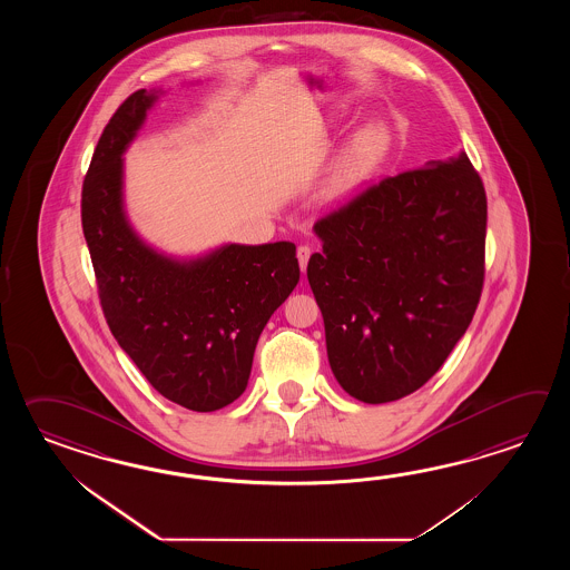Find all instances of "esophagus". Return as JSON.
I'll return each instance as SVG.
<instances>
[{"label":"esophagus","mask_w":570,"mask_h":570,"mask_svg":"<svg viewBox=\"0 0 570 570\" xmlns=\"http://www.w3.org/2000/svg\"><path fill=\"white\" fill-rule=\"evenodd\" d=\"M312 246H307V244H302L299 248H297V261H299V267H302L303 273H305V268H307V261H309V256H312Z\"/></svg>","instance_id":"obj_1"}]
</instances>
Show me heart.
<instances>
[{"instance_id":"heart-1","label":"heart","mask_w":570,"mask_h":570,"mask_svg":"<svg viewBox=\"0 0 570 570\" xmlns=\"http://www.w3.org/2000/svg\"><path fill=\"white\" fill-rule=\"evenodd\" d=\"M387 148V132L379 124H368L352 136L351 145L344 153L336 177L330 183V195L340 197L348 194L366 173L375 167Z\"/></svg>"}]
</instances>
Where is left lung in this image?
<instances>
[{
    "instance_id": "8db88e82",
    "label": "left lung",
    "mask_w": 570,
    "mask_h": 570,
    "mask_svg": "<svg viewBox=\"0 0 570 570\" xmlns=\"http://www.w3.org/2000/svg\"><path fill=\"white\" fill-rule=\"evenodd\" d=\"M307 281L340 387L364 403L422 387L481 299L487 195L461 153L387 177L315 222Z\"/></svg>"
}]
</instances>
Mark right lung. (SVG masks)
I'll use <instances>...</instances> for the list:
<instances>
[{"label":"right lung","instance_id":"right-lung-1","mask_svg":"<svg viewBox=\"0 0 570 570\" xmlns=\"http://www.w3.org/2000/svg\"><path fill=\"white\" fill-rule=\"evenodd\" d=\"M163 91L138 89L111 116L87 170L81 222L114 338L163 397L216 412L248 385L256 342L299 281L295 244L158 253L124 209V153Z\"/></svg>","mask_w":570,"mask_h":570}]
</instances>
